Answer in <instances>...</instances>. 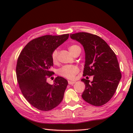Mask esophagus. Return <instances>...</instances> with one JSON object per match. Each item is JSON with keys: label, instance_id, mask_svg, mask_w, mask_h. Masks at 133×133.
Listing matches in <instances>:
<instances>
[{"label": "esophagus", "instance_id": "1", "mask_svg": "<svg viewBox=\"0 0 133 133\" xmlns=\"http://www.w3.org/2000/svg\"><path fill=\"white\" fill-rule=\"evenodd\" d=\"M75 83V82L74 81H71V80H68V84H69V85H73L74 83Z\"/></svg>", "mask_w": 133, "mask_h": 133}]
</instances>
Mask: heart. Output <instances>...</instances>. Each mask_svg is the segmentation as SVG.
I'll return each instance as SVG.
<instances>
[{
  "label": "heart",
  "instance_id": "obj_1",
  "mask_svg": "<svg viewBox=\"0 0 133 133\" xmlns=\"http://www.w3.org/2000/svg\"><path fill=\"white\" fill-rule=\"evenodd\" d=\"M78 48H80L77 45H71L69 46V50L70 53L72 54L73 52L77 49ZM59 51L58 49H55L51 53V60L52 62L54 63H55L57 62L58 57ZM79 68L75 65H65L60 68L58 70V74L63 77L66 78L67 79H73L75 78V75L78 73Z\"/></svg>",
  "mask_w": 133,
  "mask_h": 133
}]
</instances>
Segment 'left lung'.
<instances>
[{
  "label": "left lung",
  "mask_w": 133,
  "mask_h": 133,
  "mask_svg": "<svg viewBox=\"0 0 133 133\" xmlns=\"http://www.w3.org/2000/svg\"><path fill=\"white\" fill-rule=\"evenodd\" d=\"M70 38L84 47L85 62L83 76H93V80L82 79L85 85L83 99L94 106H102L114 95L122 78L114 52L99 36L85 32L71 34Z\"/></svg>",
  "instance_id": "1"
}]
</instances>
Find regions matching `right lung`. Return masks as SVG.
Segmentation results:
<instances>
[{
	"label": "right lung",
	"instance_id": "obj_1",
	"mask_svg": "<svg viewBox=\"0 0 133 133\" xmlns=\"http://www.w3.org/2000/svg\"><path fill=\"white\" fill-rule=\"evenodd\" d=\"M69 34L46 35L28 43L20 53L16 75L20 89L24 98L38 110L49 111L62 102L68 81L57 76L54 84L46 82L54 74L51 53L66 41Z\"/></svg>",
	"mask_w": 133,
	"mask_h": 133
}]
</instances>
